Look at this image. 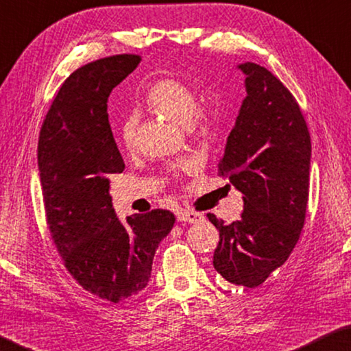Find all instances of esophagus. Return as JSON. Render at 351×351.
<instances>
[{"label":"esophagus","mask_w":351,"mask_h":351,"mask_svg":"<svg viewBox=\"0 0 351 351\" xmlns=\"http://www.w3.org/2000/svg\"><path fill=\"white\" fill-rule=\"evenodd\" d=\"M204 219V216L201 213H196V211H189V210H181L178 213V221L180 222H189V223H196Z\"/></svg>","instance_id":"esophagus-1"}]
</instances>
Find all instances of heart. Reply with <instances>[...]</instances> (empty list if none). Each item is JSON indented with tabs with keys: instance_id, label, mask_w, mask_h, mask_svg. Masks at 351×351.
Returning a JSON list of instances; mask_svg holds the SVG:
<instances>
[{
	"instance_id": "heart-1",
	"label": "heart",
	"mask_w": 351,
	"mask_h": 351,
	"mask_svg": "<svg viewBox=\"0 0 351 351\" xmlns=\"http://www.w3.org/2000/svg\"><path fill=\"white\" fill-rule=\"evenodd\" d=\"M146 105L154 111L169 117L170 120L181 126H187L190 130L197 132H207L213 125V111L207 105L197 106V95L195 89L184 80L175 77H166L158 80L156 84L149 89L146 94ZM138 115L130 112L128 114L119 128L120 144L128 150H132L136 144V135H138ZM195 166L191 160L176 164L175 171H189Z\"/></svg>"
}]
</instances>
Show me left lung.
Instances as JSON below:
<instances>
[{
	"instance_id": "obj_1",
	"label": "left lung",
	"mask_w": 351,
	"mask_h": 351,
	"mask_svg": "<svg viewBox=\"0 0 351 351\" xmlns=\"http://www.w3.org/2000/svg\"><path fill=\"white\" fill-rule=\"evenodd\" d=\"M246 97L219 162L221 175L243 193V213L219 230L213 265L232 285L256 289L283 265L303 230L312 144L293 95L265 66L237 65Z\"/></svg>"
}]
</instances>
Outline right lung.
<instances>
[{
    "label": "right lung",
    "mask_w": 351,
    "mask_h": 351,
    "mask_svg": "<svg viewBox=\"0 0 351 351\" xmlns=\"http://www.w3.org/2000/svg\"><path fill=\"white\" fill-rule=\"evenodd\" d=\"M141 58L119 54L91 62L68 77L38 143L44 207L54 245L74 280L95 297L120 303L147 286L155 251L173 228L169 210L120 222L109 195L125 170L108 119V97Z\"/></svg>",
    "instance_id": "add662e5"
}]
</instances>
